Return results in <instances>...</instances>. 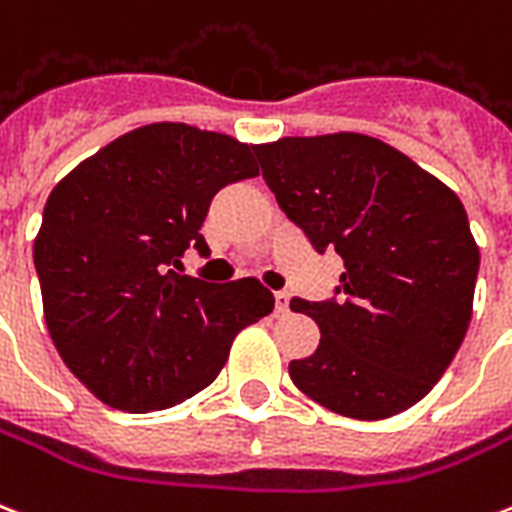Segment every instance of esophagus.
<instances>
[{"label": "esophagus", "instance_id": "obj_1", "mask_svg": "<svg viewBox=\"0 0 512 512\" xmlns=\"http://www.w3.org/2000/svg\"><path fill=\"white\" fill-rule=\"evenodd\" d=\"M273 298H276V311H279V314H287V311H290V295H287V292H273Z\"/></svg>", "mask_w": 512, "mask_h": 512}]
</instances>
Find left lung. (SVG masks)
Segmentation results:
<instances>
[{"instance_id":"obj_1","label":"left lung","mask_w":512,"mask_h":512,"mask_svg":"<svg viewBox=\"0 0 512 512\" xmlns=\"http://www.w3.org/2000/svg\"><path fill=\"white\" fill-rule=\"evenodd\" d=\"M255 155L282 212L346 268L338 298L290 300L322 333L311 357L290 362L292 384L349 419L408 411L446 373L473 317L481 252L462 201L365 134L284 136Z\"/></svg>"}]
</instances>
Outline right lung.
Here are the masks:
<instances>
[{"instance_id":"1","label":"right lung","mask_w":512,"mask_h":512,"mask_svg":"<svg viewBox=\"0 0 512 512\" xmlns=\"http://www.w3.org/2000/svg\"><path fill=\"white\" fill-rule=\"evenodd\" d=\"M255 147L187 123L117 136L66 174L42 212L34 265L45 325L88 392L128 413L163 411L220 376L230 343L273 311L257 279L179 276L209 204L257 177Z\"/></svg>"}]
</instances>
